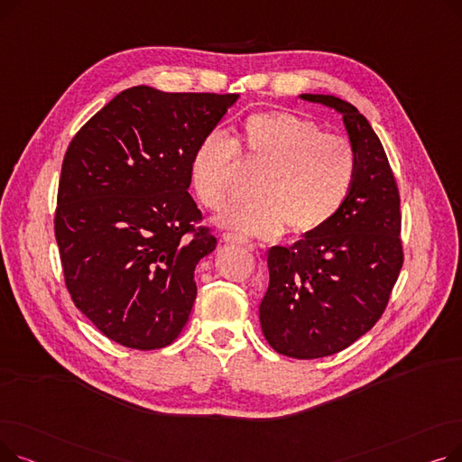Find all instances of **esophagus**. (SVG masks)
<instances>
[{
	"mask_svg": "<svg viewBox=\"0 0 462 462\" xmlns=\"http://www.w3.org/2000/svg\"><path fill=\"white\" fill-rule=\"evenodd\" d=\"M223 241H225V244H236V245L253 247L251 241H247V239H244V237H239L237 234H232V232H225V234H223Z\"/></svg>",
	"mask_w": 462,
	"mask_h": 462,
	"instance_id": "1",
	"label": "esophagus"
}]
</instances>
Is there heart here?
Instances as JSON below:
<instances>
[{"instance_id":"obj_1","label":"heart","mask_w":462,"mask_h":462,"mask_svg":"<svg viewBox=\"0 0 462 462\" xmlns=\"http://www.w3.org/2000/svg\"><path fill=\"white\" fill-rule=\"evenodd\" d=\"M241 148L263 166L249 204L230 206L218 223L245 236L310 234L324 228L346 202L356 181L354 145L341 134L322 133L294 112H256L241 124ZM237 161L236 140L221 129L200 138L190 159V180L209 209L226 204Z\"/></svg>"}]
</instances>
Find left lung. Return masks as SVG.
<instances>
[{
	"instance_id": "obj_1",
	"label": "left lung",
	"mask_w": 462,
	"mask_h": 462,
	"mask_svg": "<svg viewBox=\"0 0 462 462\" xmlns=\"http://www.w3.org/2000/svg\"><path fill=\"white\" fill-rule=\"evenodd\" d=\"M300 99L333 108L354 145L357 172L331 221L292 247L268 251L270 284L258 307L270 346L296 359L348 348L382 317L402 268L401 199L367 117L333 95Z\"/></svg>"
}]
</instances>
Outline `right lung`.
Instances as JSON below:
<instances>
[{
	"instance_id": "obj_1",
	"label": "right lung",
	"mask_w": 462,
	"mask_h": 462,
	"mask_svg": "<svg viewBox=\"0 0 462 462\" xmlns=\"http://www.w3.org/2000/svg\"><path fill=\"white\" fill-rule=\"evenodd\" d=\"M237 93L116 95L70 140L54 218L63 275L77 309L134 350L174 343L189 320L197 263L217 237L194 228L190 159Z\"/></svg>"
}]
</instances>
